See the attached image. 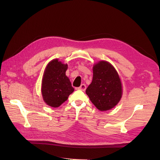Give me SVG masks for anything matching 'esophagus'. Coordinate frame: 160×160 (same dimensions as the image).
I'll return each mask as SVG.
<instances>
[{
  "label": "esophagus",
  "mask_w": 160,
  "mask_h": 160,
  "mask_svg": "<svg viewBox=\"0 0 160 160\" xmlns=\"http://www.w3.org/2000/svg\"><path fill=\"white\" fill-rule=\"evenodd\" d=\"M78 89L81 91H84L86 89V84H84V83H83V84H82Z\"/></svg>",
  "instance_id": "obj_1"
}]
</instances>
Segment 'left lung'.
<instances>
[{
  "label": "left lung",
  "mask_w": 160,
  "mask_h": 160,
  "mask_svg": "<svg viewBox=\"0 0 160 160\" xmlns=\"http://www.w3.org/2000/svg\"><path fill=\"white\" fill-rule=\"evenodd\" d=\"M93 80L86 93L100 111L112 110L118 104L122 95L121 80L115 67L105 60L93 66Z\"/></svg>",
  "instance_id": "1"
}]
</instances>
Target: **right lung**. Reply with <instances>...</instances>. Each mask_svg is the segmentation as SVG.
I'll return each instance as SVG.
<instances>
[{
    "label": "right lung",
    "instance_id": "add662e5",
    "mask_svg": "<svg viewBox=\"0 0 160 160\" xmlns=\"http://www.w3.org/2000/svg\"><path fill=\"white\" fill-rule=\"evenodd\" d=\"M67 69V64L58 59H54L47 65L41 88L42 97L47 105L52 108L60 106L74 91L71 81L65 74Z\"/></svg>",
    "mask_w": 160,
    "mask_h": 160
}]
</instances>
